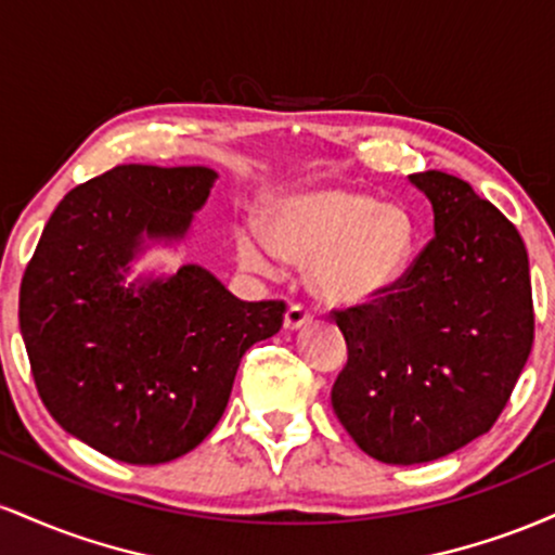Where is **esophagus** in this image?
<instances>
[{
	"label": "esophagus",
	"mask_w": 555,
	"mask_h": 555,
	"mask_svg": "<svg viewBox=\"0 0 555 555\" xmlns=\"http://www.w3.org/2000/svg\"><path fill=\"white\" fill-rule=\"evenodd\" d=\"M310 321H313V315H310V310L305 308V305H289V310H286V315H284V328L297 331Z\"/></svg>",
	"instance_id": "1"
}]
</instances>
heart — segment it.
Instances as JSON below:
<instances>
[{
	"label": "heart",
	"mask_w": 555,
	"mask_h": 555,
	"mask_svg": "<svg viewBox=\"0 0 555 555\" xmlns=\"http://www.w3.org/2000/svg\"><path fill=\"white\" fill-rule=\"evenodd\" d=\"M417 247V221L404 206L358 190H318L276 206L271 237L237 232V258L260 276L282 260L310 263V289L331 305L371 302L404 276Z\"/></svg>",
	"instance_id": "b5f03b06"
}]
</instances>
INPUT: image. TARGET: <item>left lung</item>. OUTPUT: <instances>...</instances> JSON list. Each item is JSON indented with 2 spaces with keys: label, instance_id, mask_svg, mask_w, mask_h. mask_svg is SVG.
Here are the masks:
<instances>
[{
  "label": "left lung",
  "instance_id": "left-lung-1",
  "mask_svg": "<svg viewBox=\"0 0 555 555\" xmlns=\"http://www.w3.org/2000/svg\"><path fill=\"white\" fill-rule=\"evenodd\" d=\"M410 180L428 195L436 237L384 297L334 310L347 365L331 404L386 464L441 460L493 428L534 339L517 227L460 177Z\"/></svg>",
  "mask_w": 555,
  "mask_h": 555
}]
</instances>
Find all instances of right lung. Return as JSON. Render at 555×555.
Returning a JSON list of instances; mask_svg holds the SVG:
<instances>
[{"instance_id": "right-lung-1", "label": "right lung", "mask_w": 555, "mask_h": 555, "mask_svg": "<svg viewBox=\"0 0 555 555\" xmlns=\"http://www.w3.org/2000/svg\"><path fill=\"white\" fill-rule=\"evenodd\" d=\"M216 171L122 164L62 197L25 269L21 334L38 397L69 436L127 464L193 451L227 410L240 360L284 323L188 263L125 282L145 240L188 234Z\"/></svg>"}]
</instances>
